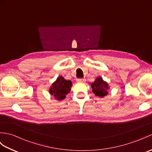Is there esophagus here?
Masks as SVG:
<instances>
[{"label": "esophagus", "instance_id": "esophagus-1", "mask_svg": "<svg viewBox=\"0 0 152 152\" xmlns=\"http://www.w3.org/2000/svg\"><path fill=\"white\" fill-rule=\"evenodd\" d=\"M76 81L78 82H85L86 81V80L85 78H80V79H77Z\"/></svg>", "mask_w": 152, "mask_h": 152}]
</instances>
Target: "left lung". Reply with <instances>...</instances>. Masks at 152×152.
Masks as SVG:
<instances>
[{
    "mask_svg": "<svg viewBox=\"0 0 152 152\" xmlns=\"http://www.w3.org/2000/svg\"><path fill=\"white\" fill-rule=\"evenodd\" d=\"M92 88V91L99 97L103 98L107 96L108 94V90L110 89V86L108 83L104 80H103L102 78L99 76L96 78L95 81L90 84Z\"/></svg>",
    "mask_w": 152,
    "mask_h": 152,
    "instance_id": "obj_1",
    "label": "left lung"
}]
</instances>
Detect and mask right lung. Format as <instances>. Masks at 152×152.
I'll use <instances>...</instances> for the list:
<instances>
[{"label":"right lung","mask_w":152,"mask_h":152,"mask_svg":"<svg viewBox=\"0 0 152 152\" xmlns=\"http://www.w3.org/2000/svg\"><path fill=\"white\" fill-rule=\"evenodd\" d=\"M72 86V83L70 80H66L62 76H60L50 86L49 93L57 101H63L70 91Z\"/></svg>","instance_id":"obj_1"}]
</instances>
